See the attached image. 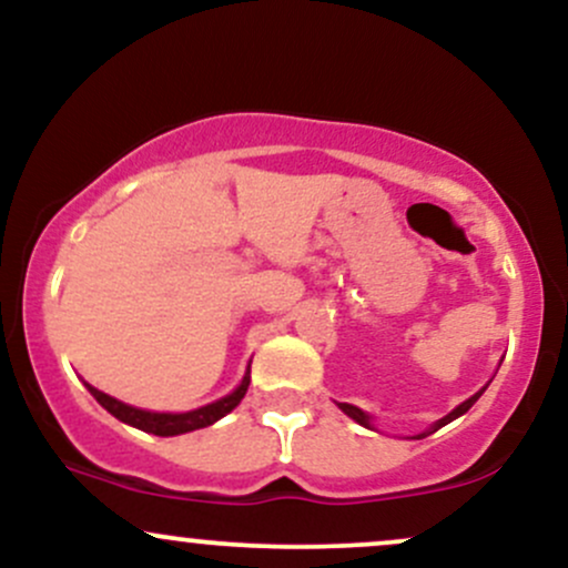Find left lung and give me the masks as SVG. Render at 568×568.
<instances>
[{"mask_svg":"<svg viewBox=\"0 0 568 568\" xmlns=\"http://www.w3.org/2000/svg\"><path fill=\"white\" fill-rule=\"evenodd\" d=\"M484 389H486V387H484ZM484 389H480V393H475L473 397H467V400H465V403H459V406H456V408L452 410V414H448V416H443V419H438V422H435V425H433V427H429V429H427V433L416 435V438H427V435L438 433V429H440V427H446V425H448V422H454V419H456V416L467 414V410H470V408H473V403H475V400H478V397H480V395H484ZM338 408H342V410H344V414H347V416H349V419H355V422H357V425H363V427L374 429V425H371V416H368V414H366V410H363V408H357V406H349V403H338Z\"/></svg>","mask_w":568,"mask_h":568,"instance_id":"8db88e82","label":"left lung"}]
</instances>
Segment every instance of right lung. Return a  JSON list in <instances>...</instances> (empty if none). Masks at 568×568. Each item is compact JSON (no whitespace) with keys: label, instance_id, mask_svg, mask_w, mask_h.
Returning a JSON list of instances; mask_svg holds the SVG:
<instances>
[{"label":"right lung","instance_id":"obj_1","mask_svg":"<svg viewBox=\"0 0 568 568\" xmlns=\"http://www.w3.org/2000/svg\"><path fill=\"white\" fill-rule=\"evenodd\" d=\"M247 384H251V366H247L243 382H240V387L234 389V393L221 397V400H216V403H207V406H202V408L186 410V414H158V410L133 408V406H128V403L116 400V397H112V395L101 393V389L90 387V384H84V387L90 389V395H93L95 400L109 410V414L116 416L120 422H125V425L143 429V433L160 435V438H171V435H184V433H192V429L211 427L213 422L221 419V416L230 414V410L245 397Z\"/></svg>","mask_w":568,"mask_h":568}]
</instances>
